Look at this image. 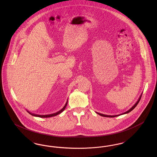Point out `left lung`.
I'll return each instance as SVG.
<instances>
[{
  "label": "left lung",
  "instance_id": "left-lung-1",
  "mask_svg": "<svg viewBox=\"0 0 157 157\" xmlns=\"http://www.w3.org/2000/svg\"><path fill=\"white\" fill-rule=\"evenodd\" d=\"M141 96L142 95H141V97L140 98H139V99H138V101L136 102V103L135 104L129 109V110H128V111L127 112H125V113H122V114H121V115H123V114H125V113H129V112H131V111H132L135 108L136 106V105H138V104L139 103V102H140V99H141ZM98 114H99V115H101V116H102V117H109V118H111V117H117V116H120V115H104V114H102V113H97Z\"/></svg>",
  "mask_w": 157,
  "mask_h": 157
}]
</instances>
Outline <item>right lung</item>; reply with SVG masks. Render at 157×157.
I'll use <instances>...</instances> for the list:
<instances>
[{
	"instance_id": "add662e5",
	"label": "right lung",
	"mask_w": 157,
	"mask_h": 157,
	"mask_svg": "<svg viewBox=\"0 0 157 157\" xmlns=\"http://www.w3.org/2000/svg\"><path fill=\"white\" fill-rule=\"evenodd\" d=\"M67 103H66V104L64 106V107L59 111H58V112H56V113H52V114H50V115H36V114H34V113H30V112H28H28H29V113H30V115H33V116H35V117H40V118H49V117H54V116H56V115H58V114H59L61 112H63V111H64V109H65V108H66V106H67Z\"/></svg>"
}]
</instances>
